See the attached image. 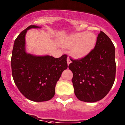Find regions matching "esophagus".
<instances>
[{
    "instance_id": "34e87169",
    "label": "esophagus",
    "mask_w": 125,
    "mask_h": 125,
    "mask_svg": "<svg viewBox=\"0 0 125 125\" xmlns=\"http://www.w3.org/2000/svg\"><path fill=\"white\" fill-rule=\"evenodd\" d=\"M67 64H69L71 62V59L69 58V57H67Z\"/></svg>"
}]
</instances>
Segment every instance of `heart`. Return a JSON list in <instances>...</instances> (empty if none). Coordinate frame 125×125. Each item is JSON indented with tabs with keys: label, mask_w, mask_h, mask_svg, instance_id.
<instances>
[{
	"label": "heart",
	"mask_w": 125,
	"mask_h": 125,
	"mask_svg": "<svg viewBox=\"0 0 125 125\" xmlns=\"http://www.w3.org/2000/svg\"><path fill=\"white\" fill-rule=\"evenodd\" d=\"M95 35L92 33H78L69 37L66 45L73 46L72 52L77 57H83L92 50L95 45Z\"/></svg>",
	"instance_id": "1"
}]
</instances>
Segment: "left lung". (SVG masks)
Instances as JSON below:
<instances>
[{"instance_id": "left-lung-1", "label": "left lung", "mask_w": 125, "mask_h": 125, "mask_svg": "<svg viewBox=\"0 0 125 125\" xmlns=\"http://www.w3.org/2000/svg\"><path fill=\"white\" fill-rule=\"evenodd\" d=\"M74 93L79 100L95 102L107 95L115 79V48L110 38L100 31L95 48L78 59L71 58Z\"/></svg>"}]
</instances>
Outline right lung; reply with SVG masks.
I'll list each match as a JSON object with an SVG mask.
<instances>
[{"label": "right lung", "mask_w": 125, "mask_h": 125, "mask_svg": "<svg viewBox=\"0 0 125 125\" xmlns=\"http://www.w3.org/2000/svg\"><path fill=\"white\" fill-rule=\"evenodd\" d=\"M31 28L40 27L30 25L15 40L11 58L12 77L19 91L26 98L34 102L48 101L54 97L56 82L67 68V55L55 58L27 54L25 34Z\"/></svg>", "instance_id": "add662e5"}]
</instances>
